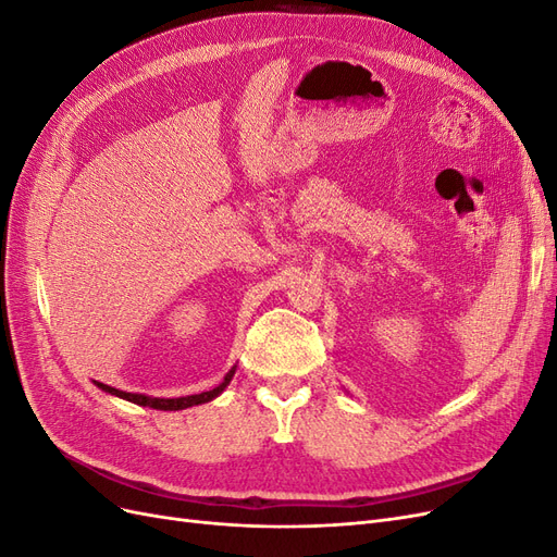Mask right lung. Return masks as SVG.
<instances>
[{
	"instance_id": "right-lung-1",
	"label": "right lung",
	"mask_w": 557,
	"mask_h": 557,
	"mask_svg": "<svg viewBox=\"0 0 557 557\" xmlns=\"http://www.w3.org/2000/svg\"><path fill=\"white\" fill-rule=\"evenodd\" d=\"M234 369H237V367H232L230 372H227V376L223 379V383L215 385L213 391L199 393V395H185V397H170V399H166V397H148V395H139V393H123V391H117V387H111V385H104V383H97V381H95V385L102 387V391L109 393V395L127 399V401H132V404H139V407H150V409H158V411H181V409L197 407V404H207V401L215 399V397L221 395V393L225 391V387L230 385V381H232V376H234Z\"/></svg>"
}]
</instances>
